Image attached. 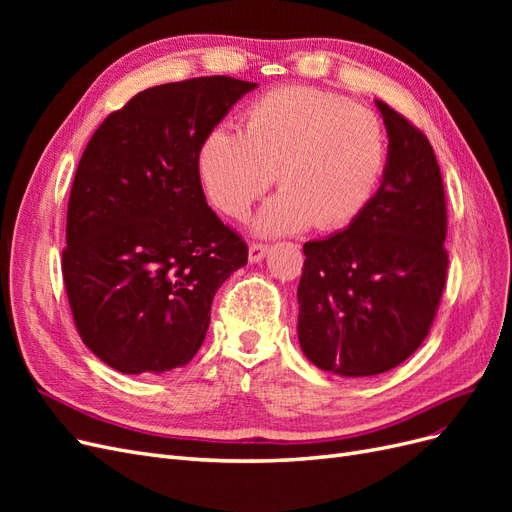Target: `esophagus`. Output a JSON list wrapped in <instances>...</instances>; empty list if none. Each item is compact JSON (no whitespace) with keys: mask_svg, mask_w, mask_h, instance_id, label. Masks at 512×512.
Returning a JSON list of instances; mask_svg holds the SVG:
<instances>
[{"mask_svg":"<svg viewBox=\"0 0 512 512\" xmlns=\"http://www.w3.org/2000/svg\"><path fill=\"white\" fill-rule=\"evenodd\" d=\"M267 252H269V247L262 243H252L250 247H247V256H250V262H260L267 256Z\"/></svg>","mask_w":512,"mask_h":512,"instance_id":"esophagus-1","label":"esophagus"}]
</instances>
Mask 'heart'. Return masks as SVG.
<instances>
[{
  "label": "heart",
  "mask_w": 512,
  "mask_h": 512,
  "mask_svg": "<svg viewBox=\"0 0 512 512\" xmlns=\"http://www.w3.org/2000/svg\"><path fill=\"white\" fill-rule=\"evenodd\" d=\"M386 158V130L369 108L316 87H280L250 104L243 132L215 126L196 166L207 198L232 218H243L275 177L282 192L252 226L277 237L352 224L374 198Z\"/></svg>",
  "instance_id": "b5f03b06"
}]
</instances>
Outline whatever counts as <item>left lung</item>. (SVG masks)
Wrapping results in <instances>:
<instances>
[{
  "instance_id": "1",
  "label": "left lung",
  "mask_w": 512,
  "mask_h": 512,
  "mask_svg": "<svg viewBox=\"0 0 512 512\" xmlns=\"http://www.w3.org/2000/svg\"><path fill=\"white\" fill-rule=\"evenodd\" d=\"M389 136L380 188L348 228L303 245L299 346L344 378L378 376L423 344L446 282V200L429 141L376 100Z\"/></svg>"
}]
</instances>
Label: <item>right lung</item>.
Masks as SVG:
<instances>
[{
    "mask_svg": "<svg viewBox=\"0 0 512 512\" xmlns=\"http://www.w3.org/2000/svg\"><path fill=\"white\" fill-rule=\"evenodd\" d=\"M258 85L203 76L141 91L76 168L61 258L83 344L121 374L188 365L247 245L211 211L198 147Z\"/></svg>",
    "mask_w": 512,
    "mask_h": 512,
    "instance_id": "1",
    "label": "right lung"
}]
</instances>
